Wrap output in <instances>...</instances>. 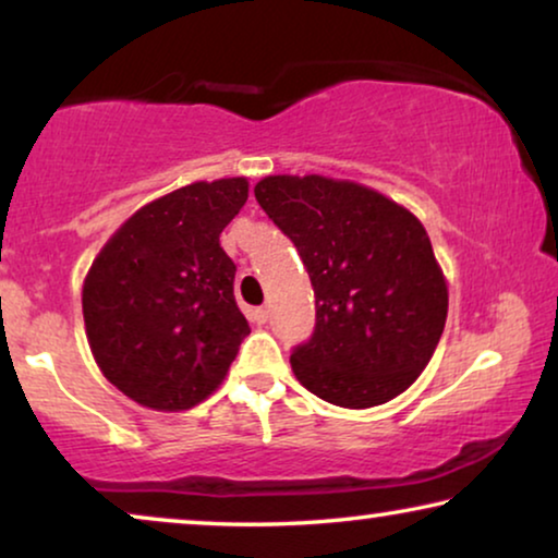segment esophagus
<instances>
[{
	"label": "esophagus",
	"instance_id": "esophagus-1",
	"mask_svg": "<svg viewBox=\"0 0 558 558\" xmlns=\"http://www.w3.org/2000/svg\"><path fill=\"white\" fill-rule=\"evenodd\" d=\"M248 317H251V323L266 325V319H269V310H266V307H254V310L248 312Z\"/></svg>",
	"mask_w": 558,
	"mask_h": 558
}]
</instances>
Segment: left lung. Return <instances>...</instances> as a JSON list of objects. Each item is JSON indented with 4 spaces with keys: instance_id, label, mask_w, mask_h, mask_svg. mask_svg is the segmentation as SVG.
<instances>
[{
    "instance_id": "1",
    "label": "left lung",
    "mask_w": 558,
    "mask_h": 558,
    "mask_svg": "<svg viewBox=\"0 0 558 558\" xmlns=\"http://www.w3.org/2000/svg\"><path fill=\"white\" fill-rule=\"evenodd\" d=\"M254 195L315 289V330L292 348L300 384L345 409L391 401L432 361L447 284L424 226L355 182L264 178Z\"/></svg>"
}]
</instances>
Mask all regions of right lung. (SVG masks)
I'll return each instance as SVG.
<instances>
[{"label": "right lung", "mask_w": 558, "mask_h": 558, "mask_svg": "<svg viewBox=\"0 0 558 558\" xmlns=\"http://www.w3.org/2000/svg\"><path fill=\"white\" fill-rule=\"evenodd\" d=\"M248 197L243 178L195 182L136 210L83 284L98 368L129 399L182 411L226 378L251 327L220 233Z\"/></svg>", "instance_id": "right-lung-1"}]
</instances>
